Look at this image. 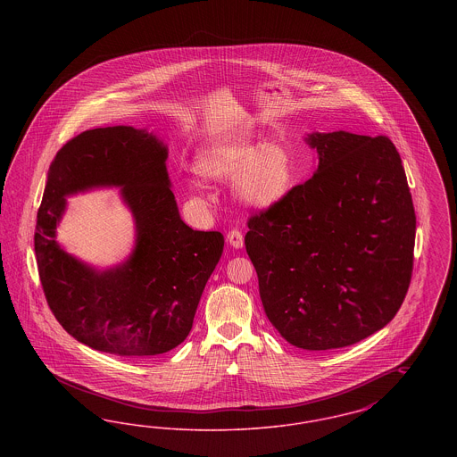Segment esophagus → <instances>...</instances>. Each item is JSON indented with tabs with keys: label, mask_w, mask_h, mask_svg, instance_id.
Listing matches in <instances>:
<instances>
[{
	"label": "esophagus",
	"mask_w": 457,
	"mask_h": 457,
	"mask_svg": "<svg viewBox=\"0 0 457 457\" xmlns=\"http://www.w3.org/2000/svg\"><path fill=\"white\" fill-rule=\"evenodd\" d=\"M226 238H228L229 245L233 248H243V245H245V237H243V233L239 229H231Z\"/></svg>",
	"instance_id": "esophagus-1"
}]
</instances>
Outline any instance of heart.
Segmentation results:
<instances>
[{
	"mask_svg": "<svg viewBox=\"0 0 457 457\" xmlns=\"http://www.w3.org/2000/svg\"><path fill=\"white\" fill-rule=\"evenodd\" d=\"M195 170L205 179L231 178L233 196L255 211L281 204L298 176L295 155L283 142L259 144L243 133L222 135L204 144L196 154Z\"/></svg>",
	"mask_w": 457,
	"mask_h": 457,
	"instance_id": "heart-1",
	"label": "heart"
}]
</instances>
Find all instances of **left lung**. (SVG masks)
I'll list each match as a JSON object with an SVG mask.
<instances>
[{"label":"left lung","mask_w":457,"mask_h":457,"mask_svg":"<svg viewBox=\"0 0 457 457\" xmlns=\"http://www.w3.org/2000/svg\"><path fill=\"white\" fill-rule=\"evenodd\" d=\"M306 142L317 171L248 219L245 246L270 324L296 348L326 351L394 319L411 283L416 216L387 137L315 131Z\"/></svg>","instance_id":"8db88e82"}]
</instances>
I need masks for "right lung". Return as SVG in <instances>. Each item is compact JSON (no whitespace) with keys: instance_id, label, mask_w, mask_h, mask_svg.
<instances>
[{"instance_id":"add662e5","label":"right lung","mask_w":457,"mask_h":457,"mask_svg":"<svg viewBox=\"0 0 457 457\" xmlns=\"http://www.w3.org/2000/svg\"><path fill=\"white\" fill-rule=\"evenodd\" d=\"M168 147L133 127L84 131L49 166L34 250L44 296L70 336L88 348L145 358L181 345L224 248L219 231H194L178 212ZM121 186L136 219L131 259L108 271L77 262L57 245L64 196Z\"/></svg>"}]
</instances>
